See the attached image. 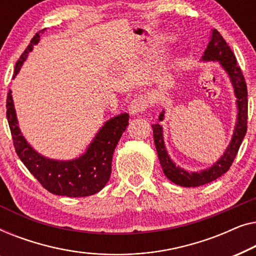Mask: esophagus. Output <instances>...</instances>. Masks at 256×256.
<instances>
[{"label":"esophagus","mask_w":256,"mask_h":256,"mask_svg":"<svg viewBox=\"0 0 256 256\" xmlns=\"http://www.w3.org/2000/svg\"><path fill=\"white\" fill-rule=\"evenodd\" d=\"M148 108V100L146 99V96H140L135 98L129 104V113L132 115H138V113H142Z\"/></svg>","instance_id":"34e87169"}]
</instances>
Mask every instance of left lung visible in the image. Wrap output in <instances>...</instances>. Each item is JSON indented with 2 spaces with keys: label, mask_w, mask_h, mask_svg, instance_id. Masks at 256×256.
Listing matches in <instances>:
<instances>
[{
  "label": "left lung",
  "mask_w": 256,
  "mask_h": 256,
  "mask_svg": "<svg viewBox=\"0 0 256 256\" xmlns=\"http://www.w3.org/2000/svg\"><path fill=\"white\" fill-rule=\"evenodd\" d=\"M202 60L219 62L222 68L228 74L232 82L234 93L236 96L238 106V118L234 132L230 140V146L224 152L222 158L213 164L208 169L199 171V172H188V171L177 166L168 155V152L164 146L163 128L160 124H152L154 142H155L158 160L162 166L163 172L172 183L185 188H196L200 185L211 183L222 174L228 171L236 158L238 152L241 146V142L247 132V118H248V100H247V85L244 82L241 68L236 64V58L230 50L228 44L224 40L218 30H212L211 40L208 42V48L202 56ZM164 118V110L160 115V121Z\"/></svg>",
  "instance_id": "8db88e82"
}]
</instances>
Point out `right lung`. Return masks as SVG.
<instances>
[{
  "label": "right lung",
  "mask_w": 256,
  "mask_h": 256,
  "mask_svg": "<svg viewBox=\"0 0 256 256\" xmlns=\"http://www.w3.org/2000/svg\"><path fill=\"white\" fill-rule=\"evenodd\" d=\"M40 32L42 31L34 34L26 51L17 60L15 76L22 68L34 45L40 42ZM6 118L16 154L44 188L58 196L87 197L102 190L110 180L115 146L127 129L129 115L122 113L108 120L98 132L86 152L71 160L46 158L26 142L20 130L10 90L6 96Z\"/></svg>",
  "instance_id": "1"
}]
</instances>
